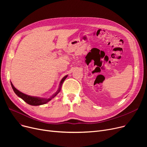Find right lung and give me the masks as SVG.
<instances>
[{"label": "right lung", "mask_w": 147, "mask_h": 147, "mask_svg": "<svg viewBox=\"0 0 147 147\" xmlns=\"http://www.w3.org/2000/svg\"><path fill=\"white\" fill-rule=\"evenodd\" d=\"M68 76H65V77L62 79V80L60 82V84H59V87L58 88V90L57 91V92L55 94H54L52 96H51L50 98L46 99V98H38V97H36V96H30V95H27L26 94H24L22 93L21 92L19 91L18 90H17L16 88H15L13 85L12 84V82H11V86L14 91V92L15 93L18 97L21 98L22 99L24 100V101L27 102L28 104L31 105H34V106H37V105H43L45 104L46 103L48 102L49 101H50L51 100L55 97L59 92H60L61 88V86L63 84V82H64V80H65V79L67 78V77Z\"/></svg>", "instance_id": "right-lung-1"}]
</instances>
